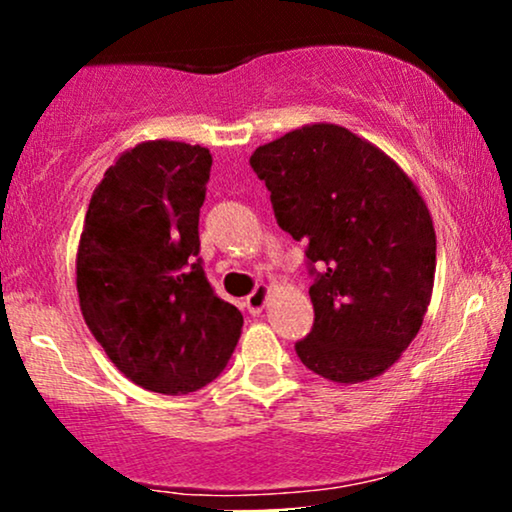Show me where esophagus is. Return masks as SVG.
<instances>
[{"instance_id": "1", "label": "esophagus", "mask_w": 512, "mask_h": 512, "mask_svg": "<svg viewBox=\"0 0 512 512\" xmlns=\"http://www.w3.org/2000/svg\"><path fill=\"white\" fill-rule=\"evenodd\" d=\"M267 298H269V286H257L255 291L250 293L248 298H245V305H248V310L252 315H260L264 310V305H267Z\"/></svg>"}]
</instances>
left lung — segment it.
<instances>
[{"label": "left lung", "mask_w": 512, "mask_h": 512, "mask_svg": "<svg viewBox=\"0 0 512 512\" xmlns=\"http://www.w3.org/2000/svg\"><path fill=\"white\" fill-rule=\"evenodd\" d=\"M250 166L276 223L308 245L315 322L296 344L303 366L342 385L383 375L419 334L433 293L436 231L419 187L330 122L257 146Z\"/></svg>", "instance_id": "left-lung-1"}]
</instances>
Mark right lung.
I'll return each mask as SVG.
<instances>
[{
	"instance_id": "right-lung-1",
	"label": "right lung",
	"mask_w": 512,
	"mask_h": 512,
	"mask_svg": "<svg viewBox=\"0 0 512 512\" xmlns=\"http://www.w3.org/2000/svg\"><path fill=\"white\" fill-rule=\"evenodd\" d=\"M209 173L199 144L156 139L122 151L93 190L76 252L88 330L125 378L161 395L219 378L243 330L197 260Z\"/></svg>"
}]
</instances>
